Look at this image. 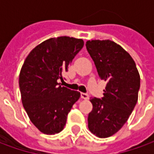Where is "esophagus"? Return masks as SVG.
Wrapping results in <instances>:
<instances>
[{"instance_id": "obj_1", "label": "esophagus", "mask_w": 154, "mask_h": 154, "mask_svg": "<svg viewBox=\"0 0 154 154\" xmlns=\"http://www.w3.org/2000/svg\"><path fill=\"white\" fill-rule=\"evenodd\" d=\"M81 97H82V99L87 100V99H89V95H88L87 93H84V92H82V93H81Z\"/></svg>"}]
</instances>
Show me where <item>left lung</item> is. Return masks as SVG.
Segmentation results:
<instances>
[{
    "label": "left lung",
    "instance_id": "8db88e82",
    "mask_svg": "<svg viewBox=\"0 0 154 154\" xmlns=\"http://www.w3.org/2000/svg\"><path fill=\"white\" fill-rule=\"evenodd\" d=\"M86 47L100 78L107 82L103 97L91 99L88 128L97 137L107 138L119 131L132 113L140 77L131 56L113 41L89 40Z\"/></svg>",
    "mask_w": 154,
    "mask_h": 154
}]
</instances>
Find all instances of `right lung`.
Masks as SVG:
<instances>
[{"mask_svg": "<svg viewBox=\"0 0 154 154\" xmlns=\"http://www.w3.org/2000/svg\"><path fill=\"white\" fill-rule=\"evenodd\" d=\"M81 38L62 36L44 41L29 53L19 77L22 103L31 122L41 132H61L81 94L62 87L63 74L82 48Z\"/></svg>", "mask_w": 154, "mask_h": 154, "instance_id": "1", "label": "right lung"}]
</instances>
